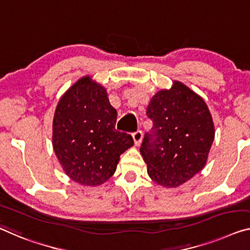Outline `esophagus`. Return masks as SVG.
Wrapping results in <instances>:
<instances>
[{
  "mask_svg": "<svg viewBox=\"0 0 250 250\" xmlns=\"http://www.w3.org/2000/svg\"><path fill=\"white\" fill-rule=\"evenodd\" d=\"M142 138H143V133H142V130H136L135 133H133V140L135 145L141 144Z\"/></svg>",
  "mask_w": 250,
  "mask_h": 250,
  "instance_id": "1",
  "label": "esophagus"
}]
</instances>
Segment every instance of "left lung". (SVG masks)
Wrapping results in <instances>:
<instances>
[{
  "label": "left lung",
  "mask_w": 250,
  "mask_h": 250,
  "mask_svg": "<svg viewBox=\"0 0 250 250\" xmlns=\"http://www.w3.org/2000/svg\"><path fill=\"white\" fill-rule=\"evenodd\" d=\"M153 122L141 154L147 173L162 187L176 188L200 172L214 140L212 117L205 101L180 82L153 96L146 110Z\"/></svg>",
  "instance_id": "1"
}]
</instances>
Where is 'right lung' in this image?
Wrapping results in <instances>:
<instances>
[{
  "label": "right lung",
  "instance_id": "obj_1",
  "mask_svg": "<svg viewBox=\"0 0 250 250\" xmlns=\"http://www.w3.org/2000/svg\"><path fill=\"white\" fill-rule=\"evenodd\" d=\"M117 112L106 89L79 79L57 105L52 145L66 174L82 186H99L116 171L120 156L133 146L129 134L115 129Z\"/></svg>",
  "mask_w": 250,
  "mask_h": 250
}]
</instances>
